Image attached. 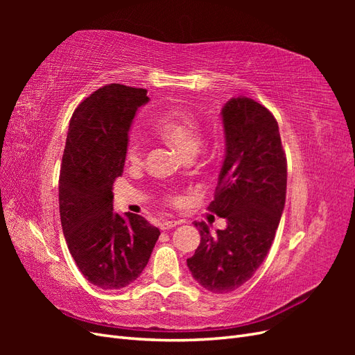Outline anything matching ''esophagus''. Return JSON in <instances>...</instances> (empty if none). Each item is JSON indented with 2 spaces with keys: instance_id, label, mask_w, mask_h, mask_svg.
<instances>
[{
  "instance_id": "34e87169",
  "label": "esophagus",
  "mask_w": 355,
  "mask_h": 355,
  "mask_svg": "<svg viewBox=\"0 0 355 355\" xmlns=\"http://www.w3.org/2000/svg\"><path fill=\"white\" fill-rule=\"evenodd\" d=\"M179 223H182L180 220H164V222H161V230H171V228H175L176 225H179Z\"/></svg>"
}]
</instances>
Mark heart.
<instances>
[{"label": "heart", "instance_id": "heart-1", "mask_svg": "<svg viewBox=\"0 0 355 355\" xmlns=\"http://www.w3.org/2000/svg\"><path fill=\"white\" fill-rule=\"evenodd\" d=\"M155 132L189 157L194 155L201 145V124L198 118L185 110H167L161 112L154 121ZM142 142L136 136H130L125 145V158L128 163H139L142 158Z\"/></svg>", "mask_w": 355, "mask_h": 355}]
</instances>
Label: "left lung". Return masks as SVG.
<instances>
[{
    "mask_svg": "<svg viewBox=\"0 0 355 355\" xmlns=\"http://www.w3.org/2000/svg\"><path fill=\"white\" fill-rule=\"evenodd\" d=\"M225 159L209 210L227 228L201 235L187 259L192 277L209 292L230 293L261 266L275 237L286 202L287 161L274 115L250 98H232L222 108Z\"/></svg>",
    "mask_w": 355,
    "mask_h": 355,
    "instance_id": "left-lung-1",
    "label": "left lung"
}]
</instances>
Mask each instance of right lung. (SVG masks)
I'll return each instance as SVG.
<instances>
[{"mask_svg": "<svg viewBox=\"0 0 355 355\" xmlns=\"http://www.w3.org/2000/svg\"><path fill=\"white\" fill-rule=\"evenodd\" d=\"M145 89L108 84L84 99L69 121L59 178L60 222L83 275L118 290L142 274L159 230L133 213L114 211L112 187L123 175L128 130Z\"/></svg>", "mask_w": 355, "mask_h": 355, "instance_id": "right-lung-1", "label": "right lung"}]
</instances>
